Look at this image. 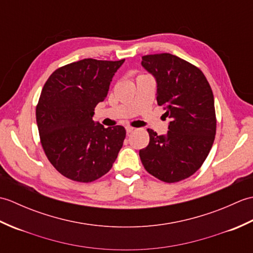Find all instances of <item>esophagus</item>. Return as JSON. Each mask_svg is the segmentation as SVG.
<instances>
[{
  "instance_id": "esophagus-1",
  "label": "esophagus",
  "mask_w": 253,
  "mask_h": 253,
  "mask_svg": "<svg viewBox=\"0 0 253 253\" xmlns=\"http://www.w3.org/2000/svg\"><path fill=\"white\" fill-rule=\"evenodd\" d=\"M133 130H135V128H133V127H130V126L126 127V132L127 133H131Z\"/></svg>"
}]
</instances>
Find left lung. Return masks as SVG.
<instances>
[{"label":"left lung","instance_id":"8db88e82","mask_svg":"<svg viewBox=\"0 0 253 253\" xmlns=\"http://www.w3.org/2000/svg\"><path fill=\"white\" fill-rule=\"evenodd\" d=\"M142 67L157 82V101L169 118V130L139 151L144 169L165 182H176L201 168L216 132L212 89L203 73L169 53L142 56Z\"/></svg>","mask_w":253,"mask_h":253}]
</instances>
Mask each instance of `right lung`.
<instances>
[{
  "instance_id": "obj_1",
  "label": "right lung",
  "mask_w": 253,
  "mask_h": 253,
  "mask_svg": "<svg viewBox=\"0 0 253 253\" xmlns=\"http://www.w3.org/2000/svg\"><path fill=\"white\" fill-rule=\"evenodd\" d=\"M124 62L84 58L71 63L56 69L41 91L36 110L41 144L51 164L69 179L100 178L123 147L125 128H104L92 117Z\"/></svg>"
}]
</instances>
